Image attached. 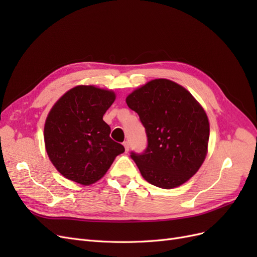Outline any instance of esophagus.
Segmentation results:
<instances>
[{
	"label": "esophagus",
	"instance_id": "34e87169",
	"mask_svg": "<svg viewBox=\"0 0 257 257\" xmlns=\"http://www.w3.org/2000/svg\"><path fill=\"white\" fill-rule=\"evenodd\" d=\"M123 146H124V148H125V151H126V152H128V149H130V143H128V142H124V143H123Z\"/></svg>",
	"mask_w": 257,
	"mask_h": 257
}]
</instances>
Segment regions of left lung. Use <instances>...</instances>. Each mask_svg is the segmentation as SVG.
<instances>
[{"instance_id":"1","label":"left lung","mask_w":257,"mask_h":257,"mask_svg":"<svg viewBox=\"0 0 257 257\" xmlns=\"http://www.w3.org/2000/svg\"><path fill=\"white\" fill-rule=\"evenodd\" d=\"M125 100L146 128V151L131 155L145 180L166 190L190 180L208 153L210 125L203 106L182 85L164 78L148 81Z\"/></svg>"}]
</instances>
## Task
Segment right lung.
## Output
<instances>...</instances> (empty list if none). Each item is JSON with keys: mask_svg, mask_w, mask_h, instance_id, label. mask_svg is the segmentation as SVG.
Returning a JSON list of instances; mask_svg holds the SVG:
<instances>
[{"mask_svg": "<svg viewBox=\"0 0 257 257\" xmlns=\"http://www.w3.org/2000/svg\"><path fill=\"white\" fill-rule=\"evenodd\" d=\"M114 99L112 90L79 84L52 106L44 127L45 148L52 165L68 180L95 183L124 152L103 120Z\"/></svg>", "mask_w": 257, "mask_h": 257, "instance_id": "1", "label": "right lung"}]
</instances>
